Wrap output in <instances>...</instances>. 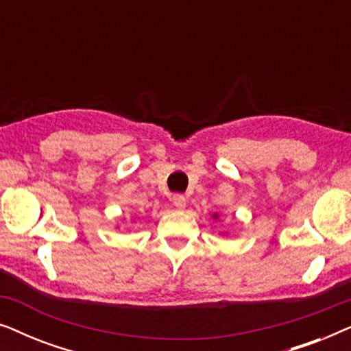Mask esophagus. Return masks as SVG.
I'll use <instances>...</instances> for the list:
<instances>
[{
	"label": "esophagus",
	"mask_w": 351,
	"mask_h": 351,
	"mask_svg": "<svg viewBox=\"0 0 351 351\" xmlns=\"http://www.w3.org/2000/svg\"><path fill=\"white\" fill-rule=\"evenodd\" d=\"M172 204H174L176 208L179 209V210L185 209V206H186V198H185L184 195H174V196H172Z\"/></svg>",
	"instance_id": "esophagus-1"
}]
</instances>
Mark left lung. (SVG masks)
<instances>
[{
	"label": "left lung",
	"instance_id": "8db88e82",
	"mask_svg": "<svg viewBox=\"0 0 351 351\" xmlns=\"http://www.w3.org/2000/svg\"><path fill=\"white\" fill-rule=\"evenodd\" d=\"M213 219H214V220H219V214L214 213V214H213ZM220 234H222V233H220ZM225 234H227V233H225Z\"/></svg>",
	"mask_w": 351,
	"mask_h": 351
}]
</instances>
